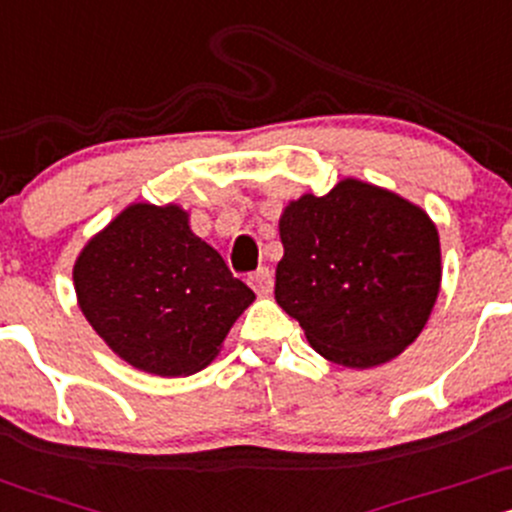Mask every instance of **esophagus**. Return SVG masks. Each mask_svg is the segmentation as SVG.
Wrapping results in <instances>:
<instances>
[{
    "instance_id": "esophagus-1",
    "label": "esophagus",
    "mask_w": 512,
    "mask_h": 512,
    "mask_svg": "<svg viewBox=\"0 0 512 512\" xmlns=\"http://www.w3.org/2000/svg\"><path fill=\"white\" fill-rule=\"evenodd\" d=\"M249 285L256 290V295H261V298H266V295H271L273 290V273L268 271V268H258L249 276Z\"/></svg>"
}]
</instances>
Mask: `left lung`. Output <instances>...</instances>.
<instances>
[{
  "label": "left lung",
  "mask_w": 512,
  "mask_h": 512,
  "mask_svg": "<svg viewBox=\"0 0 512 512\" xmlns=\"http://www.w3.org/2000/svg\"><path fill=\"white\" fill-rule=\"evenodd\" d=\"M276 302L317 354L373 368L415 342L437 302L442 251L422 207L344 178L280 214Z\"/></svg>",
  "instance_id": "1"
}]
</instances>
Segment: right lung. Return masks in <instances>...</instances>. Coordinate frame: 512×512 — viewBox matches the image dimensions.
<instances>
[{
  "mask_svg": "<svg viewBox=\"0 0 512 512\" xmlns=\"http://www.w3.org/2000/svg\"><path fill=\"white\" fill-rule=\"evenodd\" d=\"M73 280L82 315L109 349L166 378L212 364L256 300L178 205L126 207L87 241Z\"/></svg>",
  "mask_w": 512,
  "mask_h": 512,
  "instance_id": "1",
  "label": "right lung"
}]
</instances>
